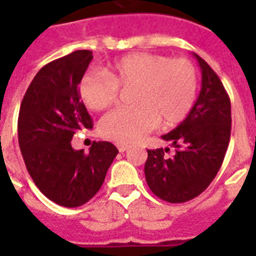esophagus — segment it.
Listing matches in <instances>:
<instances>
[{
    "mask_svg": "<svg viewBox=\"0 0 256 256\" xmlns=\"http://www.w3.org/2000/svg\"><path fill=\"white\" fill-rule=\"evenodd\" d=\"M116 148H118L120 152H128V148H130V146H128V144H116Z\"/></svg>",
    "mask_w": 256,
    "mask_h": 256,
    "instance_id": "1",
    "label": "esophagus"
}]
</instances>
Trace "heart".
<instances>
[{"label": "heart", "mask_w": 256, "mask_h": 256, "mask_svg": "<svg viewBox=\"0 0 256 256\" xmlns=\"http://www.w3.org/2000/svg\"><path fill=\"white\" fill-rule=\"evenodd\" d=\"M104 73H86L80 82V94L88 108L100 112L116 104L120 88H136V108H118L100 124V136L118 144H136L160 122L168 128L182 122L195 102L198 74L187 58L128 54Z\"/></svg>", "instance_id": "1"}]
</instances>
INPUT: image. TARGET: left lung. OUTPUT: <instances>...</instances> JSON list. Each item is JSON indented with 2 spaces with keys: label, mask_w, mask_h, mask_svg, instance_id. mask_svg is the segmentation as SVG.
Wrapping results in <instances>:
<instances>
[{
  "label": "left lung",
  "mask_w": 256,
  "mask_h": 256,
  "mask_svg": "<svg viewBox=\"0 0 256 256\" xmlns=\"http://www.w3.org/2000/svg\"><path fill=\"white\" fill-rule=\"evenodd\" d=\"M202 72V88L183 122L162 136L175 148L148 150L144 176L150 190L170 203H183L206 190L226 156L231 134V104L214 70L194 54Z\"/></svg>",
  "instance_id": "left-lung-1"
}]
</instances>
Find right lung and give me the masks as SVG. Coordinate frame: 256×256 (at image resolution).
Instances as JSON below:
<instances>
[{"label": "right lung", "instance_id": "add662e5", "mask_svg": "<svg viewBox=\"0 0 256 256\" xmlns=\"http://www.w3.org/2000/svg\"><path fill=\"white\" fill-rule=\"evenodd\" d=\"M90 50H77L42 68L26 90L18 116V144L26 168L46 198L60 206L78 207L102 186L118 148L92 142L88 152L74 150L77 132L92 128L78 92Z\"/></svg>", "mask_w": 256, "mask_h": 256}]
</instances>
